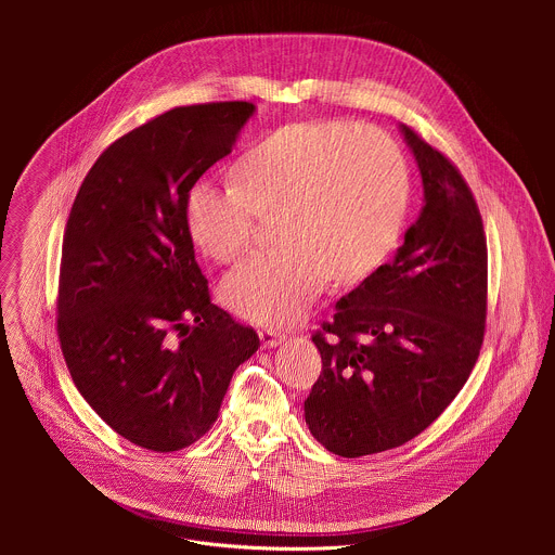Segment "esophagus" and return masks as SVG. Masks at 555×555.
I'll return each mask as SVG.
<instances>
[{
    "instance_id": "obj_1",
    "label": "esophagus",
    "mask_w": 555,
    "mask_h": 555,
    "mask_svg": "<svg viewBox=\"0 0 555 555\" xmlns=\"http://www.w3.org/2000/svg\"><path fill=\"white\" fill-rule=\"evenodd\" d=\"M259 338H261V345H263L266 349L279 347V345L285 340V336H281V334L274 332V330H261V332H259Z\"/></svg>"
}]
</instances>
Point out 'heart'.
<instances>
[{
  "instance_id": "b5f03b06",
  "label": "heart",
  "mask_w": 555,
  "mask_h": 555,
  "mask_svg": "<svg viewBox=\"0 0 555 555\" xmlns=\"http://www.w3.org/2000/svg\"><path fill=\"white\" fill-rule=\"evenodd\" d=\"M232 191L197 189L186 199L195 246L217 263L242 259L257 219H272L281 246L228 274L225 307L240 319L296 323L325 281L351 287L398 248L411 176L404 151L377 129L343 120L279 127L228 169Z\"/></svg>"
}]
</instances>
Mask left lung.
<instances>
[{"label":"left lung","instance_id":"1","mask_svg":"<svg viewBox=\"0 0 555 555\" xmlns=\"http://www.w3.org/2000/svg\"><path fill=\"white\" fill-rule=\"evenodd\" d=\"M424 208L404 246L311 336L323 371L305 422L347 459L404 446L426 430L467 382L486 336L488 242L474 195L441 151L402 125Z\"/></svg>","mask_w":555,"mask_h":555}]
</instances>
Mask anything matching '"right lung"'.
Masks as SVG:
<instances>
[{"instance_id": "add662e5", "label": "right lung", "mask_w": 555, "mask_h": 555, "mask_svg": "<svg viewBox=\"0 0 555 555\" xmlns=\"http://www.w3.org/2000/svg\"><path fill=\"white\" fill-rule=\"evenodd\" d=\"M255 114L246 101L169 109L112 142L72 204L56 334L69 375L131 443L173 452L204 437L253 327L210 302L186 228L195 182Z\"/></svg>"}]
</instances>
